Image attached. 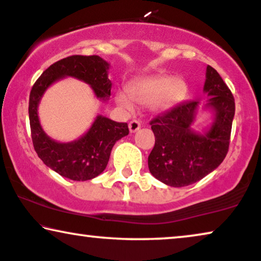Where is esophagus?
Returning <instances> with one entry per match:
<instances>
[{"label": "esophagus", "mask_w": 261, "mask_h": 261, "mask_svg": "<svg viewBox=\"0 0 261 261\" xmlns=\"http://www.w3.org/2000/svg\"><path fill=\"white\" fill-rule=\"evenodd\" d=\"M141 127V123L138 120H131L130 123H128V130H130L131 134H135L136 131L140 130Z\"/></svg>", "instance_id": "obj_1"}]
</instances>
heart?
Listing matches in <instances>:
<instances>
[{"instance_id":"b5f03b06","label":"heart","mask_w":261,"mask_h":261,"mask_svg":"<svg viewBox=\"0 0 261 261\" xmlns=\"http://www.w3.org/2000/svg\"><path fill=\"white\" fill-rule=\"evenodd\" d=\"M127 95L117 93V102L123 109L133 110V101L140 105L150 103L156 113H165L185 99L187 85L182 79L171 76H150L131 82L127 86Z\"/></svg>"}]
</instances>
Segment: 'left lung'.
<instances>
[{
  "instance_id": "left-lung-1",
  "label": "left lung",
  "mask_w": 261,
  "mask_h": 261,
  "mask_svg": "<svg viewBox=\"0 0 261 261\" xmlns=\"http://www.w3.org/2000/svg\"><path fill=\"white\" fill-rule=\"evenodd\" d=\"M203 92L205 102L190 101L150 121L155 145L148 158L149 171L172 187L199 181L214 172L228 152L235 101L220 74L207 65ZM200 109L213 113V123L203 132L193 124Z\"/></svg>"
}]
</instances>
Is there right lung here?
Here are the masks:
<instances>
[{
	"label": "right lung",
	"mask_w": 261,
	"mask_h": 261,
	"mask_svg": "<svg viewBox=\"0 0 261 261\" xmlns=\"http://www.w3.org/2000/svg\"><path fill=\"white\" fill-rule=\"evenodd\" d=\"M110 63L99 56H70L56 62L34 83L30 94V125L34 150L48 168L75 181L94 179L105 171L111 150L117 141L128 135L126 123H117L101 114L88 131L71 142H58L41 126L38 107L50 86L65 77H74L90 86L100 101L110 100L112 82Z\"/></svg>",
	"instance_id": "add662e5"
}]
</instances>
